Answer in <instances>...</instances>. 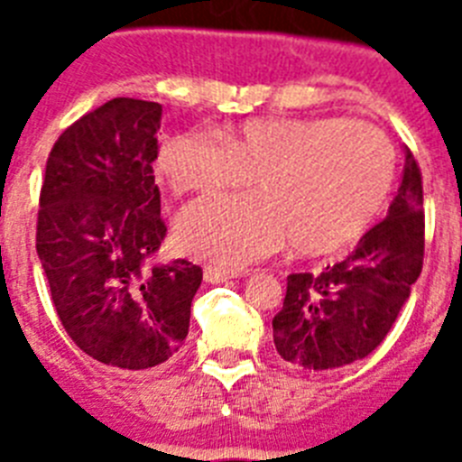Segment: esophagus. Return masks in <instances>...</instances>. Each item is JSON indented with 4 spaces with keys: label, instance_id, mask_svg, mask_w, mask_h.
<instances>
[{
    "label": "esophagus",
    "instance_id": "34e87169",
    "mask_svg": "<svg viewBox=\"0 0 462 462\" xmlns=\"http://www.w3.org/2000/svg\"><path fill=\"white\" fill-rule=\"evenodd\" d=\"M238 275H243V273L224 271V268H217V266L203 268V280H206L208 284H217V282H226V280H231V277H238Z\"/></svg>",
    "mask_w": 462,
    "mask_h": 462
}]
</instances>
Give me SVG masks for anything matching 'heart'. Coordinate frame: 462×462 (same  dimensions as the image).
<instances>
[{"label": "heart", "instance_id": "1", "mask_svg": "<svg viewBox=\"0 0 462 462\" xmlns=\"http://www.w3.org/2000/svg\"><path fill=\"white\" fill-rule=\"evenodd\" d=\"M159 171L171 191L215 194L254 178L256 194L185 208L175 243L194 259L243 268L291 240L300 254H330L358 238L395 178L386 134L342 117H259L222 141L206 132L166 138Z\"/></svg>", "mask_w": 462, "mask_h": 462}]
</instances>
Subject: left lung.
<instances>
[{
	"mask_svg": "<svg viewBox=\"0 0 462 462\" xmlns=\"http://www.w3.org/2000/svg\"><path fill=\"white\" fill-rule=\"evenodd\" d=\"M423 228L421 171L405 150L386 219L336 266L287 277L284 305L273 319L277 354L305 370H336L374 352L421 275Z\"/></svg>",
	"mask_w": 462,
	"mask_h": 462,
	"instance_id": "8db88e82",
	"label": "left lung"
}]
</instances>
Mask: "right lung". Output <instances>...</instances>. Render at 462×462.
I'll list each match as a JSON object with an SVG mask.
<instances>
[{"label":"right lung","mask_w":462,"mask_h":462,"mask_svg":"<svg viewBox=\"0 0 462 462\" xmlns=\"http://www.w3.org/2000/svg\"><path fill=\"white\" fill-rule=\"evenodd\" d=\"M162 106L110 99L52 145L36 252L64 330L88 356L122 370L169 361L189 330L201 268L148 266L166 236L154 182Z\"/></svg>","instance_id":"right-lung-1"}]
</instances>
